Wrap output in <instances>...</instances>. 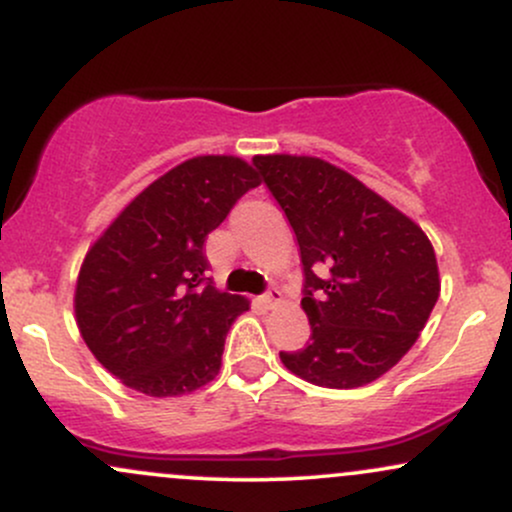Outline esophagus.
<instances>
[{"mask_svg":"<svg viewBox=\"0 0 512 512\" xmlns=\"http://www.w3.org/2000/svg\"><path fill=\"white\" fill-rule=\"evenodd\" d=\"M281 301H284V293H281L279 289H269L267 293H262L260 296V303L264 305V308H274V305H279Z\"/></svg>","mask_w":512,"mask_h":512,"instance_id":"esophagus-1","label":"esophagus"}]
</instances>
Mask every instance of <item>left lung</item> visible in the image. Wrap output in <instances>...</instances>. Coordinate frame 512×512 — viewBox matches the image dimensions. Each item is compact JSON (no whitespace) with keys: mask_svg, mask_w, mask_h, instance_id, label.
I'll return each instance as SVG.
<instances>
[{"mask_svg":"<svg viewBox=\"0 0 512 512\" xmlns=\"http://www.w3.org/2000/svg\"><path fill=\"white\" fill-rule=\"evenodd\" d=\"M252 166L296 233L310 339L279 351L322 387H361L419 339L438 301L426 233L346 170L310 156H255Z\"/></svg>","mask_w":512,"mask_h":512,"instance_id":"obj_1","label":"left lung"}]
</instances>
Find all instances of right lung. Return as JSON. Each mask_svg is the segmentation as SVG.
Returning <instances> with one entry per match:
<instances>
[{"instance_id":"right-lung-1","label":"right lung","mask_w":512,"mask_h":512,"mask_svg":"<svg viewBox=\"0 0 512 512\" xmlns=\"http://www.w3.org/2000/svg\"><path fill=\"white\" fill-rule=\"evenodd\" d=\"M257 185L240 158H190L134 197L88 250L76 322L127 387L173 397L219 373L228 327L248 303L211 286L204 240Z\"/></svg>"}]
</instances>
